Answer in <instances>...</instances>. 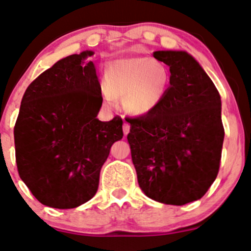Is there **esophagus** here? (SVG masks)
Returning a JSON list of instances; mask_svg holds the SVG:
<instances>
[{
    "label": "esophagus",
    "mask_w": 251,
    "mask_h": 251,
    "mask_svg": "<svg viewBox=\"0 0 251 251\" xmlns=\"http://www.w3.org/2000/svg\"><path fill=\"white\" fill-rule=\"evenodd\" d=\"M123 131H124V134H125V135H127V134H128V132H129V125H128L127 123L124 124V126H123Z\"/></svg>",
    "instance_id": "obj_1"
}]
</instances>
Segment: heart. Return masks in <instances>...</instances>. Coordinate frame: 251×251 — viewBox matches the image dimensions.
I'll use <instances>...</instances> for the list:
<instances>
[{"label": "heart", "instance_id": "b5f03b06", "mask_svg": "<svg viewBox=\"0 0 251 251\" xmlns=\"http://www.w3.org/2000/svg\"><path fill=\"white\" fill-rule=\"evenodd\" d=\"M173 81L170 66L150 57H131L110 62L105 69L101 92L107 106L122 98L123 107L132 116L143 117L158 108Z\"/></svg>", "mask_w": 251, "mask_h": 251}]
</instances>
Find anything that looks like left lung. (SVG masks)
Instances as JSON below:
<instances>
[{"instance_id":"obj_1","label":"left lung","mask_w":251,"mask_h":251,"mask_svg":"<svg viewBox=\"0 0 251 251\" xmlns=\"http://www.w3.org/2000/svg\"><path fill=\"white\" fill-rule=\"evenodd\" d=\"M153 56L170 66L173 81L154 112L128 119L127 141L145 195L182 206L206 194L219 173L225 139L221 97L186 51H154Z\"/></svg>"}]
</instances>
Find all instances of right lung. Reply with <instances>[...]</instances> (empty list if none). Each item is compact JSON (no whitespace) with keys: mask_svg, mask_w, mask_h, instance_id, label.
I'll return each mask as SVG.
<instances>
[{"mask_svg":"<svg viewBox=\"0 0 251 251\" xmlns=\"http://www.w3.org/2000/svg\"><path fill=\"white\" fill-rule=\"evenodd\" d=\"M93 51L68 56L28 86L14 128L20 177L44 206L70 209L95 196L123 120L97 118L102 104Z\"/></svg>","mask_w":251,"mask_h":251,"instance_id":"right-lung-1","label":"right lung"}]
</instances>
